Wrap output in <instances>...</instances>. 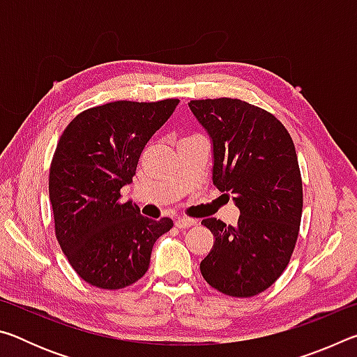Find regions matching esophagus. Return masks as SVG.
<instances>
[{
  "instance_id": "1",
  "label": "esophagus",
  "mask_w": 357,
  "mask_h": 357,
  "mask_svg": "<svg viewBox=\"0 0 357 357\" xmlns=\"http://www.w3.org/2000/svg\"><path fill=\"white\" fill-rule=\"evenodd\" d=\"M174 225L178 228H189L197 225V220L195 219H189V217H178L176 220H174Z\"/></svg>"
}]
</instances>
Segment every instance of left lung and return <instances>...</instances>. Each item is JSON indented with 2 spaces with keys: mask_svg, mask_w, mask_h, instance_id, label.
<instances>
[{
  "mask_svg": "<svg viewBox=\"0 0 357 357\" xmlns=\"http://www.w3.org/2000/svg\"><path fill=\"white\" fill-rule=\"evenodd\" d=\"M213 140V183L239 208L234 227L211 217L215 238L200 263L203 279L223 294L250 298L279 279L293 255L302 215L294 143L279 119L239 99L190 100Z\"/></svg>",
  "mask_w": 357,
  "mask_h": 357,
  "instance_id": "obj_1",
  "label": "left lung"
}]
</instances>
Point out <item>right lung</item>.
<instances>
[{"label": "right lung", "instance_id": "add662e5", "mask_svg": "<svg viewBox=\"0 0 357 357\" xmlns=\"http://www.w3.org/2000/svg\"><path fill=\"white\" fill-rule=\"evenodd\" d=\"M178 99L116 100L70 121L50 165L48 193L55 233L75 273L102 289L126 288L149 268L157 238L173 220L148 219L121 202L149 138L172 116Z\"/></svg>", "mask_w": 357, "mask_h": 357}]
</instances>
